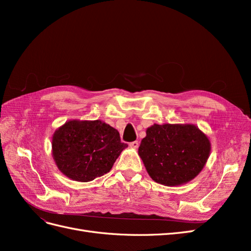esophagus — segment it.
Instances as JSON below:
<instances>
[{
  "label": "esophagus",
  "mask_w": 251,
  "mask_h": 251,
  "mask_svg": "<svg viewBox=\"0 0 251 251\" xmlns=\"http://www.w3.org/2000/svg\"><path fill=\"white\" fill-rule=\"evenodd\" d=\"M130 147L132 149H137L139 147V142L138 141H133V142L130 143Z\"/></svg>",
  "instance_id": "obj_1"
}]
</instances>
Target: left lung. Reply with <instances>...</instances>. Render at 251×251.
<instances>
[{"instance_id":"left-lung-1","label":"left lung","mask_w":251,"mask_h":251,"mask_svg":"<svg viewBox=\"0 0 251 251\" xmlns=\"http://www.w3.org/2000/svg\"><path fill=\"white\" fill-rule=\"evenodd\" d=\"M209 153V139L194 125L155 124L148 127L138 149L150 177L166 186L184 184L198 176Z\"/></svg>"}]
</instances>
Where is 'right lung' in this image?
Segmentation results:
<instances>
[{"instance_id":"1","label":"right lung","mask_w":251,"mask_h":251,"mask_svg":"<svg viewBox=\"0 0 251 251\" xmlns=\"http://www.w3.org/2000/svg\"><path fill=\"white\" fill-rule=\"evenodd\" d=\"M126 147L116 128L101 120H69L52 137V155L58 170L79 182L109 173Z\"/></svg>"}]
</instances>
